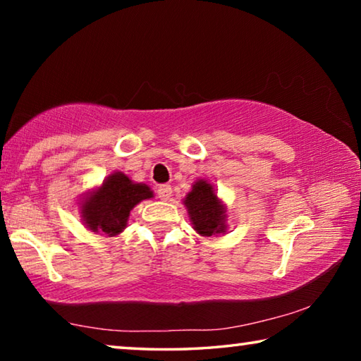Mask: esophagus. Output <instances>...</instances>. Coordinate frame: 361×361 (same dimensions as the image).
Returning a JSON list of instances; mask_svg holds the SVG:
<instances>
[{
  "mask_svg": "<svg viewBox=\"0 0 361 361\" xmlns=\"http://www.w3.org/2000/svg\"><path fill=\"white\" fill-rule=\"evenodd\" d=\"M157 195L159 199L161 200H169L170 197H172V188H170L169 185H162L157 188Z\"/></svg>",
  "mask_w": 361,
  "mask_h": 361,
  "instance_id": "1",
  "label": "esophagus"
}]
</instances>
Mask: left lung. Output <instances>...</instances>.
Listing matches in <instances>:
<instances>
[{
	"label": "left lung",
	"mask_w": 361,
	"mask_h": 361,
	"mask_svg": "<svg viewBox=\"0 0 361 361\" xmlns=\"http://www.w3.org/2000/svg\"><path fill=\"white\" fill-rule=\"evenodd\" d=\"M192 229L204 237L228 232V209L207 180H195L191 191L183 199Z\"/></svg>",
	"instance_id": "1"
}]
</instances>
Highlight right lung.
I'll list each match as a JSON object with an SVG mask.
<instances>
[{
    "instance_id": "right-lung-1",
    "label": "right lung",
    "mask_w": 361,
    "mask_h": 361,
    "mask_svg": "<svg viewBox=\"0 0 361 361\" xmlns=\"http://www.w3.org/2000/svg\"><path fill=\"white\" fill-rule=\"evenodd\" d=\"M152 197L154 194L148 185L132 181L126 173L116 170L81 199L79 209L82 223L95 234L103 232L108 237L119 235L127 228L133 207Z\"/></svg>"
}]
</instances>
